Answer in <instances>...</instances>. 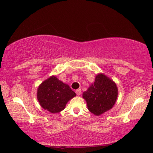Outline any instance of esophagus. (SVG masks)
<instances>
[{"label":"esophagus","instance_id":"1","mask_svg":"<svg viewBox=\"0 0 153 153\" xmlns=\"http://www.w3.org/2000/svg\"><path fill=\"white\" fill-rule=\"evenodd\" d=\"M81 93H82V91H81L80 89H77L76 91V93L77 94V95H81Z\"/></svg>","mask_w":153,"mask_h":153}]
</instances>
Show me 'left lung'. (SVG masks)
Here are the masks:
<instances>
[{
	"label": "left lung",
	"instance_id": "1",
	"mask_svg": "<svg viewBox=\"0 0 153 153\" xmlns=\"http://www.w3.org/2000/svg\"><path fill=\"white\" fill-rule=\"evenodd\" d=\"M116 83L103 74L95 77V82L83 93L89 111L96 116L102 114L111 109L118 97Z\"/></svg>",
	"mask_w": 153,
	"mask_h": 153
}]
</instances>
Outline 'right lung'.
<instances>
[{
    "label": "right lung",
    "instance_id": "add662e5",
    "mask_svg": "<svg viewBox=\"0 0 153 153\" xmlns=\"http://www.w3.org/2000/svg\"><path fill=\"white\" fill-rule=\"evenodd\" d=\"M37 96L42 108L55 114L63 110L67 102L76 95L69 85L53 76L39 86Z\"/></svg>",
    "mask_w": 153,
    "mask_h": 153
}]
</instances>
